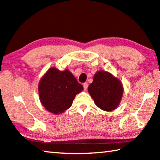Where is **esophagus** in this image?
Instances as JSON below:
<instances>
[{"mask_svg": "<svg viewBox=\"0 0 160 160\" xmlns=\"http://www.w3.org/2000/svg\"><path fill=\"white\" fill-rule=\"evenodd\" d=\"M83 87H84V90H87V87H88V83L87 82H84L83 84Z\"/></svg>", "mask_w": 160, "mask_h": 160, "instance_id": "1", "label": "esophagus"}]
</instances>
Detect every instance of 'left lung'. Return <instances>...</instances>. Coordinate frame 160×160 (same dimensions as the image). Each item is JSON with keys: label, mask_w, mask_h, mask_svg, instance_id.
I'll list each match as a JSON object with an SVG mask.
<instances>
[{"label": "left lung", "mask_w": 160, "mask_h": 160, "mask_svg": "<svg viewBox=\"0 0 160 160\" xmlns=\"http://www.w3.org/2000/svg\"><path fill=\"white\" fill-rule=\"evenodd\" d=\"M88 91L97 107L105 111L115 109L122 100L123 87L121 82L111 73L99 71L94 75L93 82Z\"/></svg>", "instance_id": "obj_1"}]
</instances>
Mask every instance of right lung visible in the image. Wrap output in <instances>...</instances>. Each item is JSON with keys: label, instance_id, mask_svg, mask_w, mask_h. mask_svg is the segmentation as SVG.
<instances>
[{"label": "right lung", "instance_id": "1", "mask_svg": "<svg viewBox=\"0 0 160 160\" xmlns=\"http://www.w3.org/2000/svg\"><path fill=\"white\" fill-rule=\"evenodd\" d=\"M83 87L67 69L59 71L52 67L38 84L40 100L46 109L53 114L62 113L70 108Z\"/></svg>", "mask_w": 160, "mask_h": 160}]
</instances>
